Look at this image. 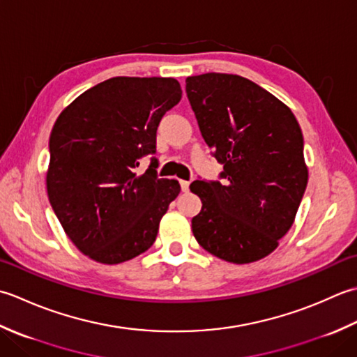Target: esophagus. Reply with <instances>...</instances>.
<instances>
[{"instance_id": "34e87169", "label": "esophagus", "mask_w": 357, "mask_h": 357, "mask_svg": "<svg viewBox=\"0 0 357 357\" xmlns=\"http://www.w3.org/2000/svg\"><path fill=\"white\" fill-rule=\"evenodd\" d=\"M180 186H181V191H183V192L189 191V181L188 180H180Z\"/></svg>"}]
</instances>
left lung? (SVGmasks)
I'll list each match as a JSON object with an SVG mask.
<instances>
[{"label":"left lung","instance_id":"1","mask_svg":"<svg viewBox=\"0 0 357 357\" xmlns=\"http://www.w3.org/2000/svg\"><path fill=\"white\" fill-rule=\"evenodd\" d=\"M186 93L225 178L189 186L202 200L194 237L231 264L264 259L294 223L308 183L299 123L279 98L240 75L188 77Z\"/></svg>","mask_w":357,"mask_h":357}]
</instances>
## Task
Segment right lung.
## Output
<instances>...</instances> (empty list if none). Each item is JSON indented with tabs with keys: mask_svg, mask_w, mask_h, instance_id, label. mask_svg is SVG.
<instances>
[{
	"mask_svg": "<svg viewBox=\"0 0 357 357\" xmlns=\"http://www.w3.org/2000/svg\"><path fill=\"white\" fill-rule=\"evenodd\" d=\"M181 98L176 78L114 77L77 97L49 138V202L68 237L87 257L115 265L155 242L177 197V180L157 177L158 123Z\"/></svg>",
	"mask_w": 357,
	"mask_h": 357,
	"instance_id": "1",
	"label": "right lung"
}]
</instances>
